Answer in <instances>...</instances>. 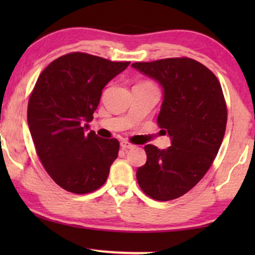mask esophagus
<instances>
[{
  "label": "esophagus",
  "instance_id": "34e87169",
  "mask_svg": "<svg viewBox=\"0 0 255 255\" xmlns=\"http://www.w3.org/2000/svg\"><path fill=\"white\" fill-rule=\"evenodd\" d=\"M121 147L124 149V151H128V149H132V148H134L135 146L134 145H132L131 142H128V141H122L121 142Z\"/></svg>",
  "mask_w": 255,
  "mask_h": 255
}]
</instances>
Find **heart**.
Segmentation results:
<instances>
[{
  "instance_id": "b5f03b06",
  "label": "heart",
  "mask_w": 255,
  "mask_h": 255,
  "mask_svg": "<svg viewBox=\"0 0 255 255\" xmlns=\"http://www.w3.org/2000/svg\"><path fill=\"white\" fill-rule=\"evenodd\" d=\"M144 85H146V83H144ZM148 86H149V85H148Z\"/></svg>"
}]
</instances>
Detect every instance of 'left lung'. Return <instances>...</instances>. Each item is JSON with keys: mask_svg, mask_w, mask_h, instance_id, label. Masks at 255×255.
<instances>
[{"mask_svg": "<svg viewBox=\"0 0 255 255\" xmlns=\"http://www.w3.org/2000/svg\"><path fill=\"white\" fill-rule=\"evenodd\" d=\"M132 67L162 87L158 124L172 144L166 149L145 146L147 160L137 169V181L153 200H175L205 175L222 145L228 110L221 83L190 58L134 62Z\"/></svg>", "mask_w": 255, "mask_h": 255, "instance_id": "obj_1", "label": "left lung"}]
</instances>
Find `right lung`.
I'll return each mask as SVG.
<instances>
[{"label":"right lung","mask_w":255,"mask_h":255,"mask_svg":"<svg viewBox=\"0 0 255 255\" xmlns=\"http://www.w3.org/2000/svg\"><path fill=\"white\" fill-rule=\"evenodd\" d=\"M128 65L74 52L55 59L38 78L27 124L44 168L62 189L87 194L107 181L120 142L88 132V123L104 87Z\"/></svg>","instance_id":"1"}]
</instances>
